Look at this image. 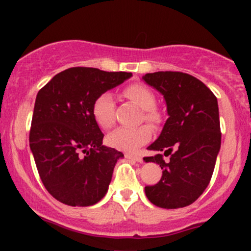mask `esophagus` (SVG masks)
Masks as SVG:
<instances>
[{"mask_svg":"<svg viewBox=\"0 0 251 251\" xmlns=\"http://www.w3.org/2000/svg\"><path fill=\"white\" fill-rule=\"evenodd\" d=\"M126 158H127V159H132V160H134V162H138V163H143V158L140 157V155H134V154H126Z\"/></svg>","mask_w":251,"mask_h":251,"instance_id":"obj_1","label":"esophagus"}]
</instances>
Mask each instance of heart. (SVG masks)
Masks as SVG:
<instances>
[{
	"mask_svg": "<svg viewBox=\"0 0 251 251\" xmlns=\"http://www.w3.org/2000/svg\"><path fill=\"white\" fill-rule=\"evenodd\" d=\"M124 96L143 109V119L150 124H155L159 120L155 105L154 94L151 89L140 83H133L124 89ZM92 114L99 127L107 129L114 123V99L108 92L99 94L92 105ZM152 135L149 126L142 125L137 127H119L112 131L106 137V143L111 148L120 151L133 152L144 144L148 143Z\"/></svg>",
	"mask_w": 251,
	"mask_h": 251,
	"instance_id": "obj_1",
	"label": "heart"
}]
</instances>
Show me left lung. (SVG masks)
<instances>
[{
	"instance_id": "obj_1",
	"label": "left lung",
	"mask_w": 251,
	"mask_h": 251,
	"mask_svg": "<svg viewBox=\"0 0 251 251\" xmlns=\"http://www.w3.org/2000/svg\"><path fill=\"white\" fill-rule=\"evenodd\" d=\"M143 80L164 97L168 120L145 157L163 169L162 179L145 186V195L164 209L188 206L209 185L221 149L217 98L201 80L180 72L148 73ZM160 151L170 155L168 163Z\"/></svg>"
}]
</instances>
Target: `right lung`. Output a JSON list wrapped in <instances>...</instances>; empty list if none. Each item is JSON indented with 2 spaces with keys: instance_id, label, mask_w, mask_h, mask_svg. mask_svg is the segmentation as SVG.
Here are the masks:
<instances>
[{
  "instance_id": "right-lung-1",
  "label": "right lung",
  "mask_w": 251,
  "mask_h": 251,
  "mask_svg": "<svg viewBox=\"0 0 251 251\" xmlns=\"http://www.w3.org/2000/svg\"><path fill=\"white\" fill-rule=\"evenodd\" d=\"M131 76L73 67L56 74L37 93L30 151L45 188L66 205H93L107 194L114 166L124 154L102 145L92 105L99 94Z\"/></svg>"
}]
</instances>
